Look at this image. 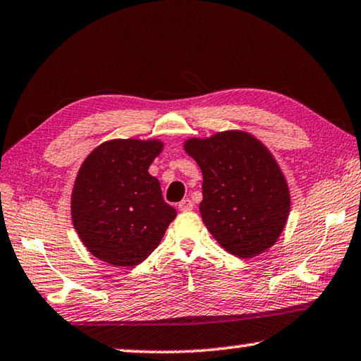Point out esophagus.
I'll return each mask as SVG.
<instances>
[{"mask_svg": "<svg viewBox=\"0 0 361 361\" xmlns=\"http://www.w3.org/2000/svg\"><path fill=\"white\" fill-rule=\"evenodd\" d=\"M194 208V203L190 202L189 199H185V200H181L180 203H178V209L180 211H190Z\"/></svg>", "mask_w": 361, "mask_h": 361, "instance_id": "obj_1", "label": "esophagus"}]
</instances>
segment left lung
Segmentation results:
<instances>
[{
  "label": "left lung",
  "instance_id": "1",
  "mask_svg": "<svg viewBox=\"0 0 361 361\" xmlns=\"http://www.w3.org/2000/svg\"><path fill=\"white\" fill-rule=\"evenodd\" d=\"M185 150L199 164L203 224L225 250L253 258L277 243L291 197L283 172L267 147L239 130L190 137Z\"/></svg>",
  "mask_w": 361,
  "mask_h": 361
}]
</instances>
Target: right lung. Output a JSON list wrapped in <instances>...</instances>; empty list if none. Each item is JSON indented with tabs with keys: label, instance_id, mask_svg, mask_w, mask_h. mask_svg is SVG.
<instances>
[{
	"label": "right lung",
	"instance_id": "add662e5",
	"mask_svg": "<svg viewBox=\"0 0 361 361\" xmlns=\"http://www.w3.org/2000/svg\"><path fill=\"white\" fill-rule=\"evenodd\" d=\"M164 144L112 139L98 145L78 171L72 221L86 249L112 266L133 267L159 245L176 209L148 173Z\"/></svg>",
	"mask_w": 361,
	"mask_h": 361
}]
</instances>
